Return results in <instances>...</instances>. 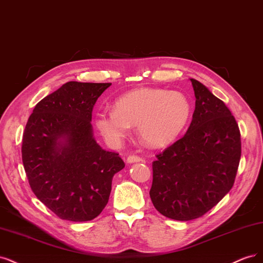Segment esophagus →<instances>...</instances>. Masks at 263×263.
<instances>
[{
  "label": "esophagus",
  "instance_id": "esophagus-1",
  "mask_svg": "<svg viewBox=\"0 0 263 263\" xmlns=\"http://www.w3.org/2000/svg\"><path fill=\"white\" fill-rule=\"evenodd\" d=\"M141 160H142V158L137 156V155H130V156H128V158H126V163H128V164L139 163V162H141Z\"/></svg>",
  "mask_w": 263,
  "mask_h": 263
}]
</instances>
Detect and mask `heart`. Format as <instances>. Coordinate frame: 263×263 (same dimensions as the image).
<instances>
[{
    "mask_svg": "<svg viewBox=\"0 0 263 263\" xmlns=\"http://www.w3.org/2000/svg\"><path fill=\"white\" fill-rule=\"evenodd\" d=\"M191 114L188 98L179 91L141 88L126 92L115 101L114 109H101L95 125L110 146L118 147L137 125L143 143L163 147L175 141Z\"/></svg>",
    "mask_w": 263,
    "mask_h": 263,
    "instance_id": "1",
    "label": "heart"
}]
</instances>
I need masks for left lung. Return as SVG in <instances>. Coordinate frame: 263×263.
<instances>
[{
  "mask_svg": "<svg viewBox=\"0 0 263 263\" xmlns=\"http://www.w3.org/2000/svg\"><path fill=\"white\" fill-rule=\"evenodd\" d=\"M196 109L181 139L153 162L149 197L155 209L176 221L204 215L232 189L241 142L234 116L221 99L190 79Z\"/></svg>",
  "mask_w": 263,
  "mask_h": 263,
  "instance_id": "left-lung-1",
  "label": "left lung"
}]
</instances>
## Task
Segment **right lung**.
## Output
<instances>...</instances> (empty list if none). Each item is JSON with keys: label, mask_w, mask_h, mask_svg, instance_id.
Masks as SVG:
<instances>
[{"label": "right lung", "mask_w": 263, "mask_h": 263, "mask_svg": "<svg viewBox=\"0 0 263 263\" xmlns=\"http://www.w3.org/2000/svg\"><path fill=\"white\" fill-rule=\"evenodd\" d=\"M111 83L67 82L33 108L22 158L36 197L62 219L86 222L107 205L112 177L124 167L92 133L91 112Z\"/></svg>", "instance_id": "right-lung-1"}]
</instances>
